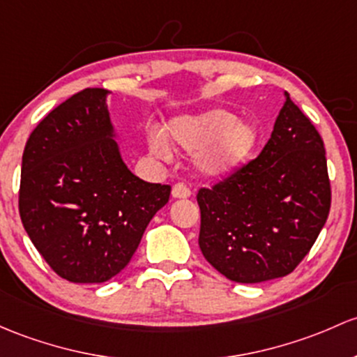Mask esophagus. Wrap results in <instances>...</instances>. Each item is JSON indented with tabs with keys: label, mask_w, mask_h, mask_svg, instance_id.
<instances>
[{
	"label": "esophagus",
	"mask_w": 357,
	"mask_h": 357,
	"mask_svg": "<svg viewBox=\"0 0 357 357\" xmlns=\"http://www.w3.org/2000/svg\"><path fill=\"white\" fill-rule=\"evenodd\" d=\"M190 195L191 190L185 185V183H176V185L172 186V197L174 198H188Z\"/></svg>",
	"instance_id": "obj_1"
}]
</instances>
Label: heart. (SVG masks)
Wrapping results in <instances>:
<instances>
[{
  "mask_svg": "<svg viewBox=\"0 0 357 357\" xmlns=\"http://www.w3.org/2000/svg\"><path fill=\"white\" fill-rule=\"evenodd\" d=\"M169 135L186 150L208 147L198 160L207 174H224L241 166L258 142L257 128L251 123L238 121L236 114L226 109L174 119L169 126ZM150 147L159 155L169 153V145L162 135H153Z\"/></svg>",
  "mask_w": 357,
  "mask_h": 357,
  "instance_id": "obj_1",
  "label": "heart"
}]
</instances>
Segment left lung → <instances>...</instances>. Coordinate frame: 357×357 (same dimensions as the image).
Returning a JSON list of instances; mask_svg holds the SVG:
<instances>
[{"instance_id":"8db88e82","label":"left lung","mask_w":357,"mask_h":357,"mask_svg":"<svg viewBox=\"0 0 357 357\" xmlns=\"http://www.w3.org/2000/svg\"><path fill=\"white\" fill-rule=\"evenodd\" d=\"M202 253L229 280L279 279L310 253L332 204L324 140L286 92L260 155L197 193Z\"/></svg>"}]
</instances>
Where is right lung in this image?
<instances>
[{
	"mask_svg": "<svg viewBox=\"0 0 357 357\" xmlns=\"http://www.w3.org/2000/svg\"><path fill=\"white\" fill-rule=\"evenodd\" d=\"M106 96V89H84L54 107L22 157V224L70 282H106L121 272L171 195V186L144 181L121 160Z\"/></svg>",
	"mask_w": 357,
	"mask_h": 357,
	"instance_id": "obj_1",
	"label": "right lung"
}]
</instances>
